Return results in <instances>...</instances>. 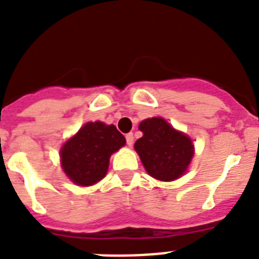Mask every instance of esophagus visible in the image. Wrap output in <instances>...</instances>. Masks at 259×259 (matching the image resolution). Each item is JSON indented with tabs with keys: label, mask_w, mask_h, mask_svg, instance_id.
<instances>
[{
	"label": "esophagus",
	"mask_w": 259,
	"mask_h": 259,
	"mask_svg": "<svg viewBox=\"0 0 259 259\" xmlns=\"http://www.w3.org/2000/svg\"><path fill=\"white\" fill-rule=\"evenodd\" d=\"M125 140H127V145L128 146H131L134 145V134H127L125 135Z\"/></svg>",
	"instance_id": "1"
}]
</instances>
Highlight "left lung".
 Here are the masks:
<instances>
[{"label": "left lung", "mask_w": 259, "mask_h": 259, "mask_svg": "<svg viewBox=\"0 0 259 259\" xmlns=\"http://www.w3.org/2000/svg\"><path fill=\"white\" fill-rule=\"evenodd\" d=\"M139 130L143 136L135 143V150L146 172L161 182H172L184 175L194 154L191 139L159 116L143 120Z\"/></svg>", "instance_id": "8db88e82"}]
</instances>
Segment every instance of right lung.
<instances>
[{
	"label": "right lung",
	"mask_w": 259,
	"mask_h": 259,
	"mask_svg": "<svg viewBox=\"0 0 259 259\" xmlns=\"http://www.w3.org/2000/svg\"><path fill=\"white\" fill-rule=\"evenodd\" d=\"M124 145V136L114 124L89 122L62 146V168L71 182L89 187L104 179L110 155Z\"/></svg>",
	"instance_id": "add662e5"
}]
</instances>
